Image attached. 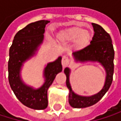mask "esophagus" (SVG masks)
<instances>
[{
    "label": "esophagus",
    "mask_w": 121,
    "mask_h": 121,
    "mask_svg": "<svg viewBox=\"0 0 121 121\" xmlns=\"http://www.w3.org/2000/svg\"><path fill=\"white\" fill-rule=\"evenodd\" d=\"M61 64L63 67H66L69 64V60L68 59L67 57L66 56H63L62 57V60H61Z\"/></svg>",
    "instance_id": "34e87169"
}]
</instances>
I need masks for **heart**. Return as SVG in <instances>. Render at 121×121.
I'll list each match as a JSON object with an SVG mask.
<instances>
[{
	"mask_svg": "<svg viewBox=\"0 0 121 121\" xmlns=\"http://www.w3.org/2000/svg\"><path fill=\"white\" fill-rule=\"evenodd\" d=\"M57 39L63 43L73 42V48L76 50H82L91 43L92 34L83 26H73L60 30L57 34Z\"/></svg>",
	"mask_w": 121,
	"mask_h": 121,
	"instance_id": "heart-1",
	"label": "heart"
}]
</instances>
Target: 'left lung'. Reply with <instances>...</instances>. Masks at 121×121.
I'll list each match as a JSON object with an SVG mask.
<instances>
[{
    "label": "left lung",
    "mask_w": 121,
    "mask_h": 121,
    "mask_svg": "<svg viewBox=\"0 0 121 121\" xmlns=\"http://www.w3.org/2000/svg\"><path fill=\"white\" fill-rule=\"evenodd\" d=\"M94 29V36L90 44L82 50L73 52V57L76 62H98L105 69V82L102 90L91 96H82L76 94L70 84L69 76L71 69L69 67L64 69L66 76V83L69 90V102L73 108L82 109L94 105L98 102L109 89L113 75L114 50L111 36L99 24L92 23Z\"/></svg>",
    "instance_id": "obj_1"
}]
</instances>
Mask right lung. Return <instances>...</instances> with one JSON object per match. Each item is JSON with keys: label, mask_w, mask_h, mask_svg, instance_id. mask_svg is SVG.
Here are the masks:
<instances>
[{"label": "right lung", "mask_w": 121, "mask_h": 121, "mask_svg": "<svg viewBox=\"0 0 121 121\" xmlns=\"http://www.w3.org/2000/svg\"><path fill=\"white\" fill-rule=\"evenodd\" d=\"M48 20H40L31 23L19 31L14 37L9 51L8 80L17 98L26 107L36 110L47 108L48 90L57 73L62 71L61 57L47 64L43 70L44 83L40 87L26 85L22 80L21 71L24 64L36 55L43 42L45 25Z\"/></svg>", "instance_id": "add662e5"}]
</instances>
